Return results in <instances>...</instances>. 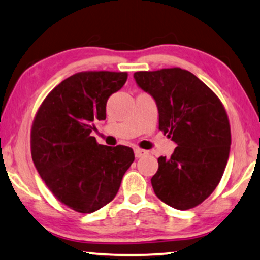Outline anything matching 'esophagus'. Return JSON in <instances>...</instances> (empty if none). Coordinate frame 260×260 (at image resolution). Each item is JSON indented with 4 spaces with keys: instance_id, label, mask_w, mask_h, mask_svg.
I'll return each instance as SVG.
<instances>
[{
    "instance_id": "34e87169",
    "label": "esophagus",
    "mask_w": 260,
    "mask_h": 260,
    "mask_svg": "<svg viewBox=\"0 0 260 260\" xmlns=\"http://www.w3.org/2000/svg\"><path fill=\"white\" fill-rule=\"evenodd\" d=\"M147 153V151H145V150H141V148H134V154H136V157L137 158H141L143 157V155H145Z\"/></svg>"
}]
</instances>
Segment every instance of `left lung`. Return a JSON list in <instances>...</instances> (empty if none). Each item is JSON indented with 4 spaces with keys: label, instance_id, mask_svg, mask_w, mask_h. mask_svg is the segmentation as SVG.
<instances>
[{
    "label": "left lung",
    "instance_id": "obj_1",
    "mask_svg": "<svg viewBox=\"0 0 260 260\" xmlns=\"http://www.w3.org/2000/svg\"><path fill=\"white\" fill-rule=\"evenodd\" d=\"M134 79L157 105L159 129L177 145L170 158H158L154 193L172 208H193L215 190L227 165L226 110L205 83L179 68L139 71Z\"/></svg>",
    "mask_w": 260,
    "mask_h": 260
}]
</instances>
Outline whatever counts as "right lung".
I'll list each match as a JSON object with an SVG mask.
<instances>
[{
    "mask_svg": "<svg viewBox=\"0 0 260 260\" xmlns=\"http://www.w3.org/2000/svg\"><path fill=\"white\" fill-rule=\"evenodd\" d=\"M127 81L126 72H79L64 79L41 103L30 133L32 158L51 192L78 213L96 212L119 191L134 161L131 147L100 145L94 121Z\"/></svg>",
    "mask_w": 260,
    "mask_h": 260,
    "instance_id": "right-lung-1",
    "label": "right lung"
}]
</instances>
